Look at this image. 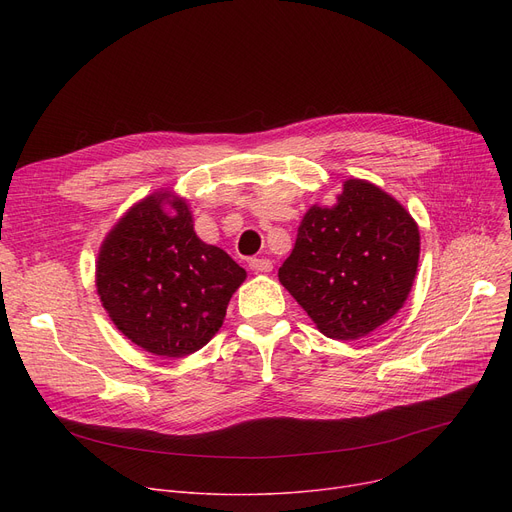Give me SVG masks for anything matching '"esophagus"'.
<instances>
[{
  "instance_id": "obj_1",
  "label": "esophagus",
  "mask_w": 512,
  "mask_h": 512,
  "mask_svg": "<svg viewBox=\"0 0 512 512\" xmlns=\"http://www.w3.org/2000/svg\"><path fill=\"white\" fill-rule=\"evenodd\" d=\"M249 267L253 272L263 274V272H272L274 265L270 259H265V257H253V259H249Z\"/></svg>"
}]
</instances>
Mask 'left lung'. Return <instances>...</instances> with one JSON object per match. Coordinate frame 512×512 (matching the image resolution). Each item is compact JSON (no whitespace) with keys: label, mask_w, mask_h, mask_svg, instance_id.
<instances>
[{"label":"left lung","mask_w":512,"mask_h":512,"mask_svg":"<svg viewBox=\"0 0 512 512\" xmlns=\"http://www.w3.org/2000/svg\"><path fill=\"white\" fill-rule=\"evenodd\" d=\"M419 228L407 209L363 180H346L336 205H313L282 263L284 288L334 340H355L407 301Z\"/></svg>","instance_id":"8db88e82"}]
</instances>
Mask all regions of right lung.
<instances>
[{"instance_id": "add662e5", "label": "right lung", "mask_w": 512, "mask_h": 512, "mask_svg": "<svg viewBox=\"0 0 512 512\" xmlns=\"http://www.w3.org/2000/svg\"><path fill=\"white\" fill-rule=\"evenodd\" d=\"M175 209L168 214L163 201ZM247 272L193 230L186 203L170 193L134 205L105 238L97 292L118 330L159 357H186L222 328Z\"/></svg>"}]
</instances>
